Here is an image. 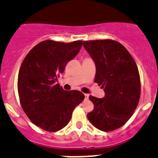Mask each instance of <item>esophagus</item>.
Here are the masks:
<instances>
[{
  "label": "esophagus",
  "instance_id": "34e87169",
  "mask_svg": "<svg viewBox=\"0 0 158 158\" xmlns=\"http://www.w3.org/2000/svg\"><path fill=\"white\" fill-rule=\"evenodd\" d=\"M85 99H88L89 97V94H85Z\"/></svg>",
  "mask_w": 158,
  "mask_h": 158
}]
</instances>
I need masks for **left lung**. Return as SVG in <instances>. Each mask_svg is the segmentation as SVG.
Returning <instances> with one entry per match:
<instances>
[{
    "mask_svg": "<svg viewBox=\"0 0 158 158\" xmlns=\"http://www.w3.org/2000/svg\"><path fill=\"white\" fill-rule=\"evenodd\" d=\"M83 46L95 63L94 81L105 92L103 99L89 95L94 110L88 114V119L101 131L118 129L130 119L140 99L141 83L136 63L116 40H88Z\"/></svg>",
    "mask_w": 158,
    "mask_h": 158,
    "instance_id": "obj_1",
    "label": "left lung"
}]
</instances>
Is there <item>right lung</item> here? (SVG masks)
<instances>
[{"label": "right lung", "mask_w": 158, "mask_h": 158, "mask_svg": "<svg viewBox=\"0 0 158 158\" xmlns=\"http://www.w3.org/2000/svg\"><path fill=\"white\" fill-rule=\"evenodd\" d=\"M82 43L44 40L34 46L22 63L18 76L20 104L29 119L45 131L54 132L64 128L73 110L85 99L82 92L65 91L56 84Z\"/></svg>", "instance_id": "1"}]
</instances>
